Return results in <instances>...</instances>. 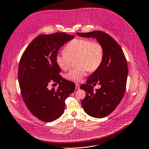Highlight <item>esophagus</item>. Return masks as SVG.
<instances>
[{"label":"esophagus","instance_id":"1","mask_svg":"<svg viewBox=\"0 0 149 149\" xmlns=\"http://www.w3.org/2000/svg\"><path fill=\"white\" fill-rule=\"evenodd\" d=\"M75 88H76V89L77 90H78L79 88V84H75Z\"/></svg>","mask_w":149,"mask_h":149}]
</instances>
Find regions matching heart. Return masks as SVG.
Masks as SVG:
<instances>
[{"label": "heart", "instance_id": "b5f03b06", "mask_svg": "<svg viewBox=\"0 0 149 149\" xmlns=\"http://www.w3.org/2000/svg\"><path fill=\"white\" fill-rule=\"evenodd\" d=\"M104 56L103 47L97 40L76 38L66 45L65 51L60 52L55 57L60 68L66 70L72 60L76 59L78 66L68 71L65 77L72 81L79 82L86 77L88 71H94L101 65Z\"/></svg>", "mask_w": 149, "mask_h": 149}]
</instances>
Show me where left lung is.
Here are the masks:
<instances>
[{
    "mask_svg": "<svg viewBox=\"0 0 149 149\" xmlns=\"http://www.w3.org/2000/svg\"><path fill=\"white\" fill-rule=\"evenodd\" d=\"M77 34L95 38L103 47L101 65L88 78L87 84L80 87L86 92V97L81 102L84 111L91 116L102 118L115 109L124 95L128 75L127 59L121 47L108 34L94 31ZM93 82L100 84L101 88L94 92L91 85Z\"/></svg>",
    "mask_w": 149,
    "mask_h": 149,
    "instance_id": "1",
    "label": "left lung"
}]
</instances>
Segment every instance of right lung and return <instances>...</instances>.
I'll return each mask as SVG.
<instances>
[{
  "label": "right lung",
  "mask_w": 149,
  "mask_h": 149,
  "mask_svg": "<svg viewBox=\"0 0 149 149\" xmlns=\"http://www.w3.org/2000/svg\"><path fill=\"white\" fill-rule=\"evenodd\" d=\"M74 38L65 33L38 35L20 59L18 77L22 97L30 112L42 121L59 118L65 110V100L75 90V84L59 75L55 61L61 47ZM51 82L60 84L57 90L48 88Z\"/></svg>",
  "instance_id": "right-lung-1"
}]
</instances>
